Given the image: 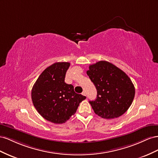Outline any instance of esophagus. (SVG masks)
I'll return each mask as SVG.
<instances>
[{
    "label": "esophagus",
    "instance_id": "34e87169",
    "mask_svg": "<svg viewBox=\"0 0 158 158\" xmlns=\"http://www.w3.org/2000/svg\"><path fill=\"white\" fill-rule=\"evenodd\" d=\"M83 96H86V92L85 91H83L82 93H81Z\"/></svg>",
    "mask_w": 158,
    "mask_h": 158
}]
</instances>
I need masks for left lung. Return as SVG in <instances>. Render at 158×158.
<instances>
[{
    "label": "left lung",
    "instance_id": "8db88e82",
    "mask_svg": "<svg viewBox=\"0 0 158 158\" xmlns=\"http://www.w3.org/2000/svg\"><path fill=\"white\" fill-rule=\"evenodd\" d=\"M87 74L97 91V98L90 101L94 113L106 119L123 115L132 105L135 88L128 76L106 61L89 66Z\"/></svg>",
    "mask_w": 158,
    "mask_h": 158
}]
</instances>
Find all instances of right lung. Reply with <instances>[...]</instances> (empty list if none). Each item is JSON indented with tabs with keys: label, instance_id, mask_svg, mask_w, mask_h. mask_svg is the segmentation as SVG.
<instances>
[{
	"label": "right lung",
	"instance_id": "add662e5",
	"mask_svg": "<svg viewBox=\"0 0 158 158\" xmlns=\"http://www.w3.org/2000/svg\"><path fill=\"white\" fill-rule=\"evenodd\" d=\"M68 62H57L39 76L31 89V100L43 118L55 124L65 123L73 115L86 97L74 91L73 86L65 83Z\"/></svg>",
	"mask_w": 158,
	"mask_h": 158
}]
</instances>
